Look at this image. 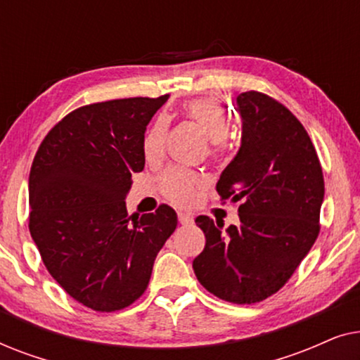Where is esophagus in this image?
I'll return each instance as SVG.
<instances>
[{"mask_svg": "<svg viewBox=\"0 0 360 360\" xmlns=\"http://www.w3.org/2000/svg\"><path fill=\"white\" fill-rule=\"evenodd\" d=\"M179 221H180V224H191L193 223V216H191L190 213H184V211H180Z\"/></svg>", "mask_w": 360, "mask_h": 360, "instance_id": "1", "label": "esophagus"}]
</instances>
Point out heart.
I'll return each instance as SVG.
<instances>
[{
  "label": "heart",
  "instance_id": "1",
  "mask_svg": "<svg viewBox=\"0 0 360 360\" xmlns=\"http://www.w3.org/2000/svg\"><path fill=\"white\" fill-rule=\"evenodd\" d=\"M185 115L206 132L213 144H223L229 136V120L223 106L211 98H200L185 105ZM167 124L160 120L146 132L142 141V154L147 162H157L164 154ZM203 180L190 170L170 167L160 176V188L167 198L176 205H190L200 193Z\"/></svg>",
  "mask_w": 360,
  "mask_h": 360
}]
</instances>
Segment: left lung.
<instances>
[{
    "label": "left lung",
    "mask_w": 360,
    "mask_h": 360,
    "mask_svg": "<svg viewBox=\"0 0 360 360\" xmlns=\"http://www.w3.org/2000/svg\"><path fill=\"white\" fill-rule=\"evenodd\" d=\"M240 147L219 176L221 200L240 201L238 226L195 223L205 233L198 282L224 302L250 304L278 292L319 233L324 200L316 150L297 117L264 93L238 96Z\"/></svg>",
    "instance_id": "8db88e82"
}]
</instances>
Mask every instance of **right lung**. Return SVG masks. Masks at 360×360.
<instances>
[{
	"label": "right lung",
	"instance_id": "1",
	"mask_svg": "<svg viewBox=\"0 0 360 360\" xmlns=\"http://www.w3.org/2000/svg\"><path fill=\"white\" fill-rule=\"evenodd\" d=\"M169 100L95 103L46 136L29 175V231L49 274L78 303L116 311L134 303L176 228V213L127 218L131 175L142 172L146 127Z\"/></svg>",
	"mask_w": 360,
	"mask_h": 360
}]
</instances>
